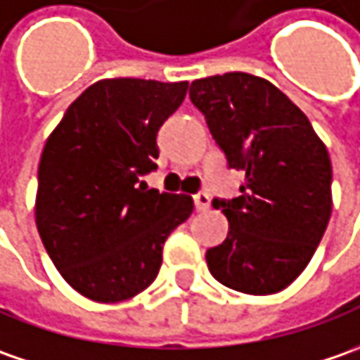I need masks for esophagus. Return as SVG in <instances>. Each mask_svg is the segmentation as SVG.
<instances>
[{
	"label": "esophagus",
	"mask_w": 360,
	"mask_h": 360,
	"mask_svg": "<svg viewBox=\"0 0 360 360\" xmlns=\"http://www.w3.org/2000/svg\"><path fill=\"white\" fill-rule=\"evenodd\" d=\"M195 207H197V211H207L209 209V205H211V199H209V195L203 191H199L195 197Z\"/></svg>",
	"instance_id": "esophagus-1"
}]
</instances>
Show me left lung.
I'll list each match as a JSON object with an SVG mask.
<instances>
[{
  "instance_id": "obj_1",
  "label": "left lung",
  "mask_w": 360,
  "mask_h": 360,
  "mask_svg": "<svg viewBox=\"0 0 360 360\" xmlns=\"http://www.w3.org/2000/svg\"><path fill=\"white\" fill-rule=\"evenodd\" d=\"M193 105L229 167L245 173L241 197L215 201L227 239L205 259L233 291L273 295L309 265L333 211V167L311 121L271 81L243 71L195 79Z\"/></svg>"
}]
</instances>
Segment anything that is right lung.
Returning a JSON list of instances; mask_svg holds the SVG:
<instances>
[{
	"mask_svg": "<svg viewBox=\"0 0 360 360\" xmlns=\"http://www.w3.org/2000/svg\"><path fill=\"white\" fill-rule=\"evenodd\" d=\"M189 81L115 77L89 85L51 131L39 159L35 225L59 275L83 297L119 303L155 281L189 195L147 189L157 131Z\"/></svg>",
	"mask_w": 360,
	"mask_h": 360,
	"instance_id": "right-lung-1",
	"label": "right lung"
}]
</instances>
